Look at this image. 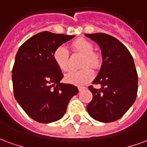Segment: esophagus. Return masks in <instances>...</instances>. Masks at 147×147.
Wrapping results in <instances>:
<instances>
[{
	"instance_id": "esophagus-1",
	"label": "esophagus",
	"mask_w": 147,
	"mask_h": 147,
	"mask_svg": "<svg viewBox=\"0 0 147 147\" xmlns=\"http://www.w3.org/2000/svg\"><path fill=\"white\" fill-rule=\"evenodd\" d=\"M78 89H79V91L84 90V89H85V87H84V86H79V87H78Z\"/></svg>"
}]
</instances>
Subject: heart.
I'll list each match as a JSON object with an SVG mask.
<instances>
[{
  "label": "heart",
  "instance_id": "b5f03b06",
  "mask_svg": "<svg viewBox=\"0 0 147 147\" xmlns=\"http://www.w3.org/2000/svg\"><path fill=\"white\" fill-rule=\"evenodd\" d=\"M74 52L84 55L81 70L70 71L65 76V80L75 85H81L89 82L93 78L92 71L86 66L92 68H97L101 63V57L98 53L94 51V47L92 42L84 38H79L71 44ZM53 59L55 63L62 71H67L69 69V52L63 46H59L53 53Z\"/></svg>",
  "mask_w": 147,
  "mask_h": 147
}]
</instances>
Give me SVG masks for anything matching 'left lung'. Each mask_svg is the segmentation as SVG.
Instances as JSON below:
<instances>
[{
  "instance_id": "left-lung-1",
  "label": "left lung",
  "mask_w": 147,
  "mask_h": 147,
  "mask_svg": "<svg viewBox=\"0 0 147 147\" xmlns=\"http://www.w3.org/2000/svg\"><path fill=\"white\" fill-rule=\"evenodd\" d=\"M101 48L103 63L92 84L88 86L92 100L88 105L89 115L98 121L120 119L135 101L138 78L132 55L119 40L103 33L87 34Z\"/></svg>"
}]
</instances>
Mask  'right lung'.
I'll use <instances>...</instances> for the list:
<instances>
[{
    "label": "right lung",
    "instance_id": "right-lung-1",
    "mask_svg": "<svg viewBox=\"0 0 147 147\" xmlns=\"http://www.w3.org/2000/svg\"><path fill=\"white\" fill-rule=\"evenodd\" d=\"M74 36L43 31L18 49L12 80L16 100L27 115L40 123H51L64 115L77 87L60 83L63 75L53 59L55 50Z\"/></svg>",
    "mask_w": 147,
    "mask_h": 147
}]
</instances>
